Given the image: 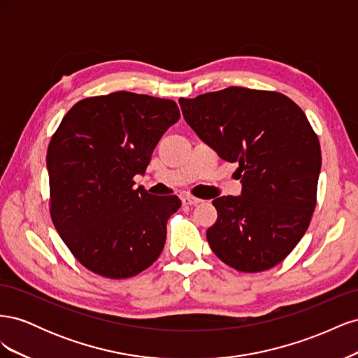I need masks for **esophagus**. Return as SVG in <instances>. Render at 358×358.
<instances>
[{"label": "esophagus", "instance_id": "34e87169", "mask_svg": "<svg viewBox=\"0 0 358 358\" xmlns=\"http://www.w3.org/2000/svg\"><path fill=\"white\" fill-rule=\"evenodd\" d=\"M182 203L183 204H188V206H196V204L201 203V200L197 199V197H192V196H183L182 197Z\"/></svg>", "mask_w": 358, "mask_h": 358}]
</instances>
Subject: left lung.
<instances>
[{
  "instance_id": "1",
  "label": "left lung",
  "mask_w": 358,
  "mask_h": 358,
  "mask_svg": "<svg viewBox=\"0 0 358 358\" xmlns=\"http://www.w3.org/2000/svg\"><path fill=\"white\" fill-rule=\"evenodd\" d=\"M179 104L203 142L239 164L241 196L212 201V251L239 272L279 264L306 233L317 204L321 148L306 115L284 94L239 86Z\"/></svg>"
}]
</instances>
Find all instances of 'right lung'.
I'll return each instance as SVG.
<instances>
[{"label": "right lung", "mask_w": 358, "mask_h": 358, "mask_svg": "<svg viewBox=\"0 0 358 358\" xmlns=\"http://www.w3.org/2000/svg\"><path fill=\"white\" fill-rule=\"evenodd\" d=\"M173 100L119 91L76 103L48 148L50 216L71 254L112 279L143 272L162 252L176 196L134 188L159 138L178 122Z\"/></svg>", "instance_id": "add662e5"}]
</instances>
